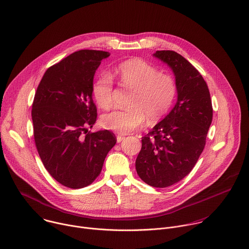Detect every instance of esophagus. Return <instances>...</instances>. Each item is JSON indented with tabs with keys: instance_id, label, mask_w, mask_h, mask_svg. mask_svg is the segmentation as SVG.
Listing matches in <instances>:
<instances>
[{
	"instance_id": "1",
	"label": "esophagus",
	"mask_w": 249,
	"mask_h": 249,
	"mask_svg": "<svg viewBox=\"0 0 249 249\" xmlns=\"http://www.w3.org/2000/svg\"><path fill=\"white\" fill-rule=\"evenodd\" d=\"M116 140H117V142H121L124 140V137H123V136H119V135H118V136L116 137Z\"/></svg>"
}]
</instances>
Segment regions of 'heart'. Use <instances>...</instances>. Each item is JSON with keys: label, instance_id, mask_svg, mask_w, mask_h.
<instances>
[{"label": "heart", "instance_id": "1", "mask_svg": "<svg viewBox=\"0 0 249 249\" xmlns=\"http://www.w3.org/2000/svg\"><path fill=\"white\" fill-rule=\"evenodd\" d=\"M121 84L133 90L129 108L115 109L102 118L107 129L128 134L149 123L162 119L169 111L176 95V83L170 74L160 72L154 66L141 59L123 62L115 69ZM113 79L107 73L100 74L93 83L92 94L103 108L112 105Z\"/></svg>", "mask_w": 249, "mask_h": 249}]
</instances>
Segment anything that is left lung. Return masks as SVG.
Segmentation results:
<instances>
[{
    "label": "left lung",
    "instance_id": "8db88e82",
    "mask_svg": "<svg viewBox=\"0 0 249 249\" xmlns=\"http://www.w3.org/2000/svg\"><path fill=\"white\" fill-rule=\"evenodd\" d=\"M154 56L173 70L178 101L142 138L136 170L148 185L165 188L180 181L195 167L206 145L213 109L208 84L190 62L173 50H158Z\"/></svg>",
    "mask_w": 249,
    "mask_h": 249
}]
</instances>
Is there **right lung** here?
Listing matches in <instances>:
<instances>
[{
    "label": "right lung",
    "instance_id": "add662e5",
    "mask_svg": "<svg viewBox=\"0 0 249 249\" xmlns=\"http://www.w3.org/2000/svg\"><path fill=\"white\" fill-rule=\"evenodd\" d=\"M109 55L89 49L69 55L46 70L35 94L32 120L36 150L50 176L69 188L90 185L116 143L108 130H87L97 120L94 74Z\"/></svg>",
    "mask_w": 249,
    "mask_h": 249
}]
</instances>
